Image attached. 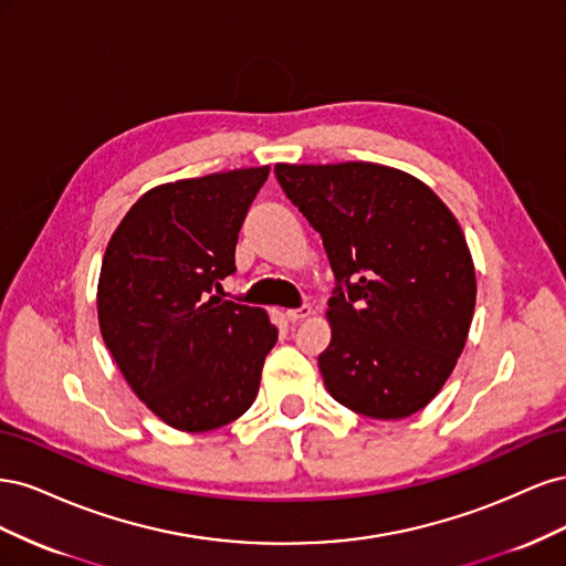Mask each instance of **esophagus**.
Returning a JSON list of instances; mask_svg holds the SVG:
<instances>
[{"instance_id":"34e87169","label":"esophagus","mask_w":566,"mask_h":566,"mask_svg":"<svg viewBox=\"0 0 566 566\" xmlns=\"http://www.w3.org/2000/svg\"><path fill=\"white\" fill-rule=\"evenodd\" d=\"M285 316H287V321H293V323L304 321V318H310V316H312V306H310V304H302L300 310H287V312H285Z\"/></svg>"}]
</instances>
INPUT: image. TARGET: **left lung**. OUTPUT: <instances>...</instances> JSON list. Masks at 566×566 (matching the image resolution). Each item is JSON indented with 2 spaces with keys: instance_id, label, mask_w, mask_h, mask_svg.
Returning a JSON list of instances; mask_svg holds the SVG:
<instances>
[{
  "instance_id": "obj_1",
  "label": "left lung",
  "mask_w": 566,
  "mask_h": 566,
  "mask_svg": "<svg viewBox=\"0 0 566 566\" xmlns=\"http://www.w3.org/2000/svg\"><path fill=\"white\" fill-rule=\"evenodd\" d=\"M321 233L335 276L331 345L318 368L331 397L378 420L430 403L455 368L474 314L472 254L430 186L375 163L273 167Z\"/></svg>"
}]
</instances>
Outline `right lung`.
<instances>
[{"label":"right lung","instance_id":"right-lung-1","mask_svg":"<svg viewBox=\"0 0 566 566\" xmlns=\"http://www.w3.org/2000/svg\"><path fill=\"white\" fill-rule=\"evenodd\" d=\"M269 167L150 188L119 221L98 279V325L119 373L153 413L208 432L252 406L279 328L221 300L235 243Z\"/></svg>","mask_w":566,"mask_h":566}]
</instances>
